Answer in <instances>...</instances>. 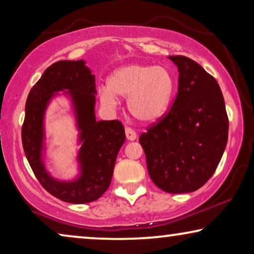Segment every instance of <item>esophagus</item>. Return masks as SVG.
<instances>
[{"label":"esophagus","mask_w":254,"mask_h":254,"mask_svg":"<svg viewBox=\"0 0 254 254\" xmlns=\"http://www.w3.org/2000/svg\"><path fill=\"white\" fill-rule=\"evenodd\" d=\"M125 131H126V137H127L128 141L136 140V133H135V130L131 129V128L126 127V129H125Z\"/></svg>","instance_id":"1"}]
</instances>
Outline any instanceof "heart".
<instances>
[{"instance_id":"heart-1","label":"heart","mask_w":254,"mask_h":254,"mask_svg":"<svg viewBox=\"0 0 254 254\" xmlns=\"http://www.w3.org/2000/svg\"><path fill=\"white\" fill-rule=\"evenodd\" d=\"M175 79L163 65L128 64L113 71L107 86L98 90L100 102L114 109L119 97L127 99L129 113L142 123H154L166 111L171 99Z\"/></svg>"}]
</instances>
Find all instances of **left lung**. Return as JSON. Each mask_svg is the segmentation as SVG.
<instances>
[{"label": "left lung", "mask_w": 254, "mask_h": 254, "mask_svg": "<svg viewBox=\"0 0 254 254\" xmlns=\"http://www.w3.org/2000/svg\"><path fill=\"white\" fill-rule=\"evenodd\" d=\"M179 71L178 93L166 116L141 134L149 176L164 192L199 190L214 175L228 142L220 85L192 59L169 57Z\"/></svg>", "instance_id": "left-lung-1"}]
</instances>
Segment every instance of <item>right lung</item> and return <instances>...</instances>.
Wrapping results in <instances>:
<instances>
[{
    "instance_id": "right-lung-1",
    "label": "right lung",
    "mask_w": 254,
    "mask_h": 254,
    "mask_svg": "<svg viewBox=\"0 0 254 254\" xmlns=\"http://www.w3.org/2000/svg\"><path fill=\"white\" fill-rule=\"evenodd\" d=\"M59 91H64L71 98L80 131V175L70 182L52 177L42 159L44 113ZM96 93L95 75L86 67L85 61L64 60L50 65L27 96L22 127L24 152L41 186L64 202H92L105 193L112 179L118 152L126 140L125 128L119 120H96Z\"/></svg>"
}]
</instances>
